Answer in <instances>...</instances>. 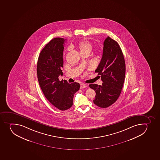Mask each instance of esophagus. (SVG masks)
<instances>
[{
	"instance_id": "esophagus-1",
	"label": "esophagus",
	"mask_w": 160,
	"mask_h": 160,
	"mask_svg": "<svg viewBox=\"0 0 160 160\" xmlns=\"http://www.w3.org/2000/svg\"><path fill=\"white\" fill-rule=\"evenodd\" d=\"M87 87V85L86 84L81 83L80 84V88H85Z\"/></svg>"
}]
</instances>
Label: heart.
I'll return each mask as SVG.
<instances>
[{
  "mask_svg": "<svg viewBox=\"0 0 160 160\" xmlns=\"http://www.w3.org/2000/svg\"><path fill=\"white\" fill-rule=\"evenodd\" d=\"M80 54L87 53L89 54L93 49V46L90 41L87 40H83L80 41L78 45Z\"/></svg>",
  "mask_w": 160,
  "mask_h": 160,
  "instance_id": "heart-1",
  "label": "heart"
}]
</instances>
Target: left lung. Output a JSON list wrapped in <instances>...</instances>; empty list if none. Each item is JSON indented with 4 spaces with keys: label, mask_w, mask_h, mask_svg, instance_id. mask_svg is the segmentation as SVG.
Instances as JSON below:
<instances>
[{
    "label": "left lung",
    "mask_w": 160,
    "mask_h": 160,
    "mask_svg": "<svg viewBox=\"0 0 160 160\" xmlns=\"http://www.w3.org/2000/svg\"><path fill=\"white\" fill-rule=\"evenodd\" d=\"M95 72L102 80V85L91 84L96 95L93 102L101 108L109 107L119 98L125 74L123 54L118 43L108 37L103 42L102 58Z\"/></svg>",
    "instance_id": "obj_1"
}]
</instances>
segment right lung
I'll list each match as a JSON object with an SVG mask.
<instances>
[{"label": "right lung", "instance_id": "add662e5", "mask_svg": "<svg viewBox=\"0 0 160 160\" xmlns=\"http://www.w3.org/2000/svg\"><path fill=\"white\" fill-rule=\"evenodd\" d=\"M65 39L55 38L46 44L38 58L37 73L40 87L46 98L61 110L68 109L73 105V96L79 90L77 82L69 84L60 81L62 76Z\"/></svg>", "mask_w": 160, "mask_h": 160}]
</instances>
